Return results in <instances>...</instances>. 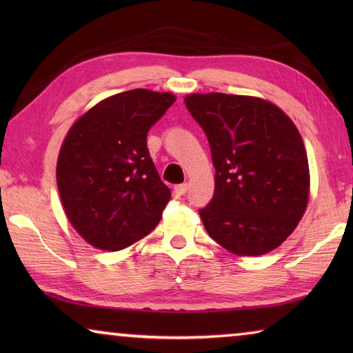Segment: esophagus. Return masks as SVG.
Returning <instances> with one entry per match:
<instances>
[{"label": "esophagus", "instance_id": "1", "mask_svg": "<svg viewBox=\"0 0 353 353\" xmlns=\"http://www.w3.org/2000/svg\"><path fill=\"white\" fill-rule=\"evenodd\" d=\"M187 190H188V183H181V185H176V187H174L176 193L181 194V196L187 193Z\"/></svg>", "mask_w": 353, "mask_h": 353}]
</instances>
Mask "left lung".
Wrapping results in <instances>:
<instances>
[{
  "mask_svg": "<svg viewBox=\"0 0 353 353\" xmlns=\"http://www.w3.org/2000/svg\"><path fill=\"white\" fill-rule=\"evenodd\" d=\"M183 101L212 151L214 194L199 210L208 235L240 256L271 252L292 234L310 199L307 151L296 124L256 97L191 93Z\"/></svg>",
  "mask_w": 353,
  "mask_h": 353,
  "instance_id": "8db88e82",
  "label": "left lung"
}]
</instances>
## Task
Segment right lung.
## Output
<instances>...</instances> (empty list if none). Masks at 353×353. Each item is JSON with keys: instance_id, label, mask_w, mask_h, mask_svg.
Wrapping results in <instances>:
<instances>
[{"instance_id": "1", "label": "right lung", "mask_w": 353, "mask_h": 353, "mask_svg": "<svg viewBox=\"0 0 353 353\" xmlns=\"http://www.w3.org/2000/svg\"><path fill=\"white\" fill-rule=\"evenodd\" d=\"M176 97L146 88L105 98L83 112L65 135L57 188L65 214L90 246L121 250L162 219L171 191L160 181L146 135Z\"/></svg>"}]
</instances>
